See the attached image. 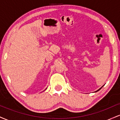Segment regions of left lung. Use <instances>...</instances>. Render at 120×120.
Listing matches in <instances>:
<instances>
[{"mask_svg":"<svg viewBox=\"0 0 120 120\" xmlns=\"http://www.w3.org/2000/svg\"><path fill=\"white\" fill-rule=\"evenodd\" d=\"M103 86H104V85H103ZM103 86H102V87H103ZM101 88H100V89H99V90H98L97 91H96H96H99V90H100V89H101Z\"/></svg>","mask_w":120,"mask_h":120,"instance_id":"8db88e82","label":"left lung"}]
</instances>
